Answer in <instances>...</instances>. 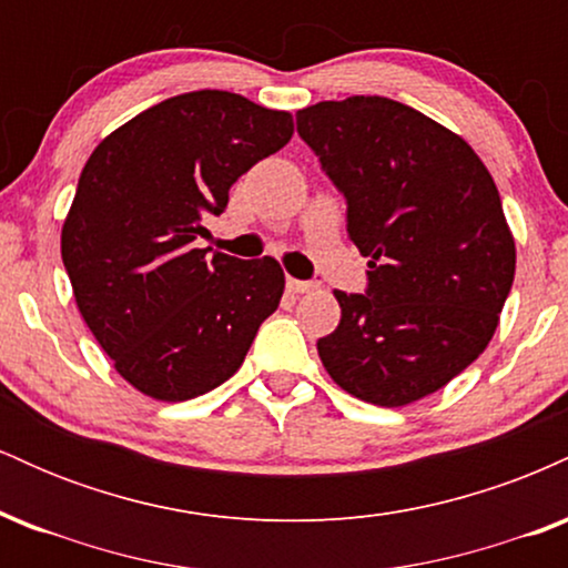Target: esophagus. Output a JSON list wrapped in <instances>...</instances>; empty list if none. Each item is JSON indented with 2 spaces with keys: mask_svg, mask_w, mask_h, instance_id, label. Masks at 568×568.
Instances as JSON below:
<instances>
[{
  "mask_svg": "<svg viewBox=\"0 0 568 568\" xmlns=\"http://www.w3.org/2000/svg\"><path fill=\"white\" fill-rule=\"evenodd\" d=\"M288 291L291 293H310V291H315V283H306V280H293V277H288Z\"/></svg>",
  "mask_w": 568,
  "mask_h": 568,
  "instance_id": "esophagus-1",
  "label": "esophagus"
}]
</instances>
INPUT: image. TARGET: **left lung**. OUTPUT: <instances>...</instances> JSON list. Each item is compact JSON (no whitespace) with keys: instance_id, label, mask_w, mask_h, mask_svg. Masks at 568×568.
Listing matches in <instances>:
<instances>
[{"instance_id":"left-lung-1","label":"left lung","mask_w":568,"mask_h":568,"mask_svg":"<svg viewBox=\"0 0 568 568\" xmlns=\"http://www.w3.org/2000/svg\"><path fill=\"white\" fill-rule=\"evenodd\" d=\"M298 135L347 197L368 291H334L342 321L317 342L344 393L397 408L438 393L491 342L515 240L491 173L462 135L382 95L298 109Z\"/></svg>"}]
</instances>
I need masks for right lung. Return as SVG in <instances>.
Here are the masks:
<instances>
[{
	"mask_svg": "<svg viewBox=\"0 0 568 568\" xmlns=\"http://www.w3.org/2000/svg\"><path fill=\"white\" fill-rule=\"evenodd\" d=\"M293 135V116L226 90H194L135 114L84 162L61 230L82 321L116 374L154 400L211 393L243 366L277 310L272 256L194 247L202 216Z\"/></svg>",
	"mask_w": 568,
	"mask_h": 568,
	"instance_id": "1",
	"label": "right lung"
}]
</instances>
